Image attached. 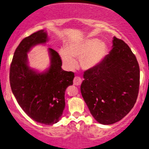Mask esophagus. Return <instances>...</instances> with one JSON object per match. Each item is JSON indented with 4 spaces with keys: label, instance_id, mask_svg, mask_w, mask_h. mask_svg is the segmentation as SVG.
I'll list each match as a JSON object with an SVG mask.
<instances>
[{
    "label": "esophagus",
    "instance_id": "esophagus-1",
    "mask_svg": "<svg viewBox=\"0 0 149 149\" xmlns=\"http://www.w3.org/2000/svg\"><path fill=\"white\" fill-rule=\"evenodd\" d=\"M82 83L81 78L79 76H75L74 79H73V84L75 85H80Z\"/></svg>",
    "mask_w": 149,
    "mask_h": 149
}]
</instances>
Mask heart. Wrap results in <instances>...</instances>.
I'll list each match as a JSON object with an SVG mask.
<instances>
[{"label": "heart", "instance_id": "1", "mask_svg": "<svg viewBox=\"0 0 149 149\" xmlns=\"http://www.w3.org/2000/svg\"><path fill=\"white\" fill-rule=\"evenodd\" d=\"M107 51V45L99 39H86L78 43L73 44L67 50L61 49L60 55L64 64L69 69L76 66V60L73 57L80 59V64L83 69L94 67L102 61Z\"/></svg>", "mask_w": 149, "mask_h": 149}]
</instances>
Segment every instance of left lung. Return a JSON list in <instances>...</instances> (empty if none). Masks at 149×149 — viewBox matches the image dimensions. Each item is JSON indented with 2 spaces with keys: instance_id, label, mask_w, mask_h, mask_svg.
I'll use <instances>...</instances> for the list:
<instances>
[{
  "instance_id": "8db88e82",
  "label": "left lung",
  "mask_w": 149,
  "mask_h": 149,
  "mask_svg": "<svg viewBox=\"0 0 149 149\" xmlns=\"http://www.w3.org/2000/svg\"><path fill=\"white\" fill-rule=\"evenodd\" d=\"M80 92L97 122L111 125L120 120L136 103L139 66L127 44L113 38V48L100 64L84 73Z\"/></svg>"
}]
</instances>
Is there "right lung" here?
I'll list each match as a JSON object with an SVG mask.
<instances>
[{"instance_id":"right-lung-1","label":"right lung","mask_w":149,"mask_h":149,"mask_svg":"<svg viewBox=\"0 0 149 149\" xmlns=\"http://www.w3.org/2000/svg\"><path fill=\"white\" fill-rule=\"evenodd\" d=\"M47 40L44 30L22 40L10 65V83L19 105L31 118L44 125H53L62 115L65 91L73 85L74 73L61 69L60 56L52 48H49L50 66L46 72L37 73L29 66L27 52L33 46Z\"/></svg>"}]
</instances>
